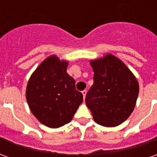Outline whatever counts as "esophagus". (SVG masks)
Masks as SVG:
<instances>
[{
  "label": "esophagus",
  "instance_id": "34e87169",
  "mask_svg": "<svg viewBox=\"0 0 157 157\" xmlns=\"http://www.w3.org/2000/svg\"><path fill=\"white\" fill-rule=\"evenodd\" d=\"M82 92V94H83V98H85L86 95V90H83Z\"/></svg>",
  "mask_w": 157,
  "mask_h": 157
}]
</instances>
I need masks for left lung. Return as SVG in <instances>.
<instances>
[{"instance_id": "obj_1", "label": "left lung", "mask_w": 157, "mask_h": 157, "mask_svg": "<svg viewBox=\"0 0 157 157\" xmlns=\"http://www.w3.org/2000/svg\"><path fill=\"white\" fill-rule=\"evenodd\" d=\"M93 85L86 96V104L96 123L114 127L124 122L135 109L139 83L122 60L111 54L91 60Z\"/></svg>"}]
</instances>
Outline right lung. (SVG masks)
<instances>
[{
	"instance_id": "1",
	"label": "right lung",
	"mask_w": 157,
	"mask_h": 157,
	"mask_svg": "<svg viewBox=\"0 0 157 157\" xmlns=\"http://www.w3.org/2000/svg\"><path fill=\"white\" fill-rule=\"evenodd\" d=\"M68 61L56 55L46 58L33 72L27 85L26 98L37 119L49 128H59L71 122L80 104L82 92L66 72Z\"/></svg>"
}]
</instances>
